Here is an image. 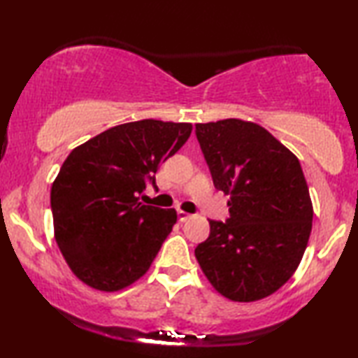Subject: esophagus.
<instances>
[{
  "instance_id": "obj_1",
  "label": "esophagus",
  "mask_w": 358,
  "mask_h": 358,
  "mask_svg": "<svg viewBox=\"0 0 358 358\" xmlns=\"http://www.w3.org/2000/svg\"><path fill=\"white\" fill-rule=\"evenodd\" d=\"M192 217V215L190 213H187V212H184V210H178V218H179V222H187V220Z\"/></svg>"
}]
</instances>
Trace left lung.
Returning <instances> with one entry per match:
<instances>
[{"mask_svg": "<svg viewBox=\"0 0 358 358\" xmlns=\"http://www.w3.org/2000/svg\"><path fill=\"white\" fill-rule=\"evenodd\" d=\"M229 217L210 220L195 257L215 290L233 301L277 292L296 271L311 233L313 205L301 164L261 125L227 119L195 125Z\"/></svg>", "mask_w": 358, "mask_h": 358, "instance_id": "obj_1", "label": "left lung"}]
</instances>
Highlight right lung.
I'll return each instance as SVG.
<instances>
[{"instance_id":"right-lung-1","label":"right lung","mask_w":358,"mask_h":358,"mask_svg":"<svg viewBox=\"0 0 358 358\" xmlns=\"http://www.w3.org/2000/svg\"><path fill=\"white\" fill-rule=\"evenodd\" d=\"M190 124L145 119L102 131L68 155L52 185L58 248L73 273L115 292L148 271L178 215L143 205L161 163L182 146Z\"/></svg>"}]
</instances>
